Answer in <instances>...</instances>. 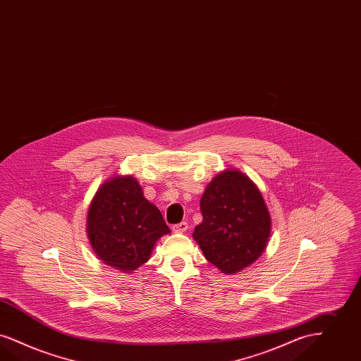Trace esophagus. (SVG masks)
<instances>
[{
    "instance_id": "34e87169",
    "label": "esophagus",
    "mask_w": 361,
    "mask_h": 361,
    "mask_svg": "<svg viewBox=\"0 0 361 361\" xmlns=\"http://www.w3.org/2000/svg\"><path fill=\"white\" fill-rule=\"evenodd\" d=\"M172 230L174 232H177V233H183V232H185L188 230V224L185 221H183V223H180V224H174L173 227H172Z\"/></svg>"
}]
</instances>
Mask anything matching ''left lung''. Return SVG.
<instances>
[{"instance_id":"obj_1","label":"left lung","mask_w":361,"mask_h":361,"mask_svg":"<svg viewBox=\"0 0 361 361\" xmlns=\"http://www.w3.org/2000/svg\"><path fill=\"white\" fill-rule=\"evenodd\" d=\"M200 208L202 221L192 236L221 274H236L263 254L271 216L248 176L232 168L217 173L202 193Z\"/></svg>"}]
</instances>
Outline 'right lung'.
I'll use <instances>...</instances> for the list:
<instances>
[{"instance_id": "right-lung-1", "label": "right lung", "mask_w": 361, "mask_h": 361, "mask_svg": "<svg viewBox=\"0 0 361 361\" xmlns=\"http://www.w3.org/2000/svg\"><path fill=\"white\" fill-rule=\"evenodd\" d=\"M87 236L97 257L125 274L150 259L159 238L171 233L159 208L145 199L130 174L107 178L88 207Z\"/></svg>"}]
</instances>
